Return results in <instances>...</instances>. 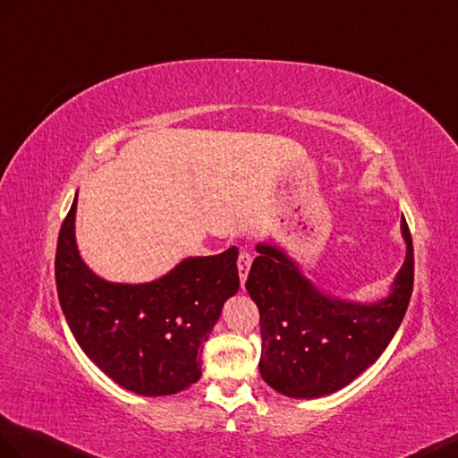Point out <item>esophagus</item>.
Listing matches in <instances>:
<instances>
[{"instance_id": "1", "label": "esophagus", "mask_w": 458, "mask_h": 458, "mask_svg": "<svg viewBox=\"0 0 458 458\" xmlns=\"http://www.w3.org/2000/svg\"><path fill=\"white\" fill-rule=\"evenodd\" d=\"M250 267H251V255L248 251H240V255H238V273H240L242 283H246Z\"/></svg>"}]
</instances>
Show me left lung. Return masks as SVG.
<instances>
[{
	"instance_id": "8db88e82",
	"label": "left lung",
	"mask_w": 458,
	"mask_h": 458,
	"mask_svg": "<svg viewBox=\"0 0 458 458\" xmlns=\"http://www.w3.org/2000/svg\"><path fill=\"white\" fill-rule=\"evenodd\" d=\"M406 261L388 299L353 304L329 299L304 279L284 251L258 246L246 281L259 308L263 337L259 373L291 398H318L347 386L380 357L400 327L413 289V246L408 222Z\"/></svg>"
}]
</instances>
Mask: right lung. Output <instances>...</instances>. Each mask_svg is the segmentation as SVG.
<instances>
[{"label":"right lung","mask_w":458,"mask_h":458,"mask_svg":"<svg viewBox=\"0 0 458 458\" xmlns=\"http://www.w3.org/2000/svg\"><path fill=\"white\" fill-rule=\"evenodd\" d=\"M78 195L62 222L56 291L62 312L95 365L142 396H167L200 378V345L222 304L238 293V248L181 261L146 284L107 283L80 258L73 236Z\"/></svg>","instance_id":"right-lung-1"}]
</instances>
